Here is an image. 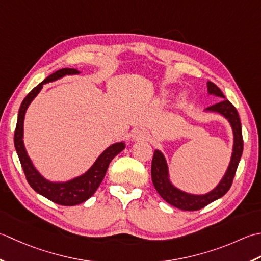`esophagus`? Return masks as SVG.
<instances>
[{
  "label": "esophagus",
  "mask_w": 261,
  "mask_h": 261,
  "mask_svg": "<svg viewBox=\"0 0 261 261\" xmlns=\"http://www.w3.org/2000/svg\"><path fill=\"white\" fill-rule=\"evenodd\" d=\"M132 141H146L150 138V134L145 129H134L130 134Z\"/></svg>",
  "instance_id": "34e87169"
}]
</instances>
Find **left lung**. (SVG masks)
Segmentation results:
<instances>
[{
  "instance_id": "left-lung-1",
  "label": "left lung",
  "mask_w": 261,
  "mask_h": 261,
  "mask_svg": "<svg viewBox=\"0 0 261 261\" xmlns=\"http://www.w3.org/2000/svg\"><path fill=\"white\" fill-rule=\"evenodd\" d=\"M207 93L210 95H214V97L220 98L222 100H220L217 103L211 106V107L206 108L204 111L222 116L223 118L226 119L227 123L230 124L233 133L231 159L230 162H228L226 171L223 174L220 182L206 194L187 193V191L178 188L177 186L172 182L171 177H170L167 159L160 150L154 151L152 160V181L159 195H160L168 204L182 211H197L203 208L206 205L211 204L212 201L223 197L231 187L243 151L241 121L234 106H233L230 101L225 99V95L222 93L221 90L217 88L214 83L207 82Z\"/></svg>"
}]
</instances>
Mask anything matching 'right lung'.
<instances>
[{
    "mask_svg": "<svg viewBox=\"0 0 261 261\" xmlns=\"http://www.w3.org/2000/svg\"><path fill=\"white\" fill-rule=\"evenodd\" d=\"M80 73L81 72L75 70V68H62V70H58L48 77H46L35 89L31 90V92L23 99L22 103L20 106L17 127H15L14 132L15 151L18 153L20 163L22 166L25 178L31 188L47 199L63 206L79 205L91 197L103 180L111 160L126 146L124 141L116 142L114 144L109 145L86 172L70 180H65V181H51L49 179H46L35 167L33 160L27 152L23 142V126L27 110L45 84L55 82L67 75H77Z\"/></svg>",
    "mask_w": 261,
    "mask_h": 261,
    "instance_id": "obj_1",
    "label": "right lung"
}]
</instances>
